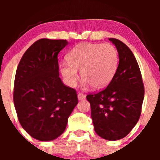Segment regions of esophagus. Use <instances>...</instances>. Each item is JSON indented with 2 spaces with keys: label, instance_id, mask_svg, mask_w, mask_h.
Masks as SVG:
<instances>
[{
  "label": "esophagus",
  "instance_id": "34e87169",
  "mask_svg": "<svg viewBox=\"0 0 160 160\" xmlns=\"http://www.w3.org/2000/svg\"><path fill=\"white\" fill-rule=\"evenodd\" d=\"M78 98L79 100H83L86 98V95L82 92H79L78 94Z\"/></svg>",
  "mask_w": 160,
  "mask_h": 160
}]
</instances>
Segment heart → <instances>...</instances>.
Segmentation results:
<instances>
[{
    "label": "heart",
    "instance_id": "b5f03b06",
    "mask_svg": "<svg viewBox=\"0 0 160 160\" xmlns=\"http://www.w3.org/2000/svg\"><path fill=\"white\" fill-rule=\"evenodd\" d=\"M68 58L69 62H62L60 70L71 86L78 81V70H80L85 85L101 89L111 82L118 64L117 49L110 43H80L70 51Z\"/></svg>",
    "mask_w": 160,
    "mask_h": 160
}]
</instances>
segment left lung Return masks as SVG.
Here are the masks:
<instances>
[{
	"instance_id": "obj_1",
	"label": "left lung",
	"mask_w": 160,
	"mask_h": 160,
	"mask_svg": "<svg viewBox=\"0 0 160 160\" xmlns=\"http://www.w3.org/2000/svg\"><path fill=\"white\" fill-rule=\"evenodd\" d=\"M119 54L118 67L111 82L103 90L89 94L95 131L108 141L123 138L140 118L144 87L138 64L128 47L109 38Z\"/></svg>"
}]
</instances>
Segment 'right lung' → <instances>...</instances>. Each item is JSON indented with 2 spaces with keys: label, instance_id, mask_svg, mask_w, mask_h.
Returning <instances> with one entry per match:
<instances>
[{
  "label": "right lung",
  "instance_id": "add662e5",
  "mask_svg": "<svg viewBox=\"0 0 160 160\" xmlns=\"http://www.w3.org/2000/svg\"><path fill=\"white\" fill-rule=\"evenodd\" d=\"M68 43L66 40H37L24 53L16 70V113L22 128L37 140L60 136L78 103L76 90L59 78L58 54Z\"/></svg>",
  "mask_w": 160,
  "mask_h": 160
}]
</instances>
